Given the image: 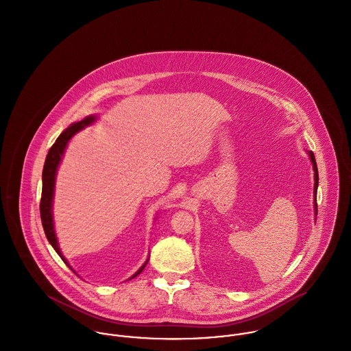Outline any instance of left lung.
Wrapping results in <instances>:
<instances>
[{"mask_svg":"<svg viewBox=\"0 0 351 351\" xmlns=\"http://www.w3.org/2000/svg\"><path fill=\"white\" fill-rule=\"evenodd\" d=\"M309 153V157H311V161H312V165H313V171H315V189H313V194H315V210L317 214V204H316V194H317V186H319V173H317V165H316V160H315V154L312 152H308Z\"/></svg>","mask_w":351,"mask_h":351,"instance_id":"obj_1","label":"left lung"}]
</instances>
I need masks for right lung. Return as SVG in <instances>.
<instances>
[{
	"label": "right lung",
	"instance_id": "obj_1",
	"mask_svg": "<svg viewBox=\"0 0 351 351\" xmlns=\"http://www.w3.org/2000/svg\"><path fill=\"white\" fill-rule=\"evenodd\" d=\"M96 121L95 115H89L85 119H82L81 122L77 123H71V126L64 130L61 133V136L54 142V145L50 147L46 161H45V167H43V175H42V180H43V186H42V198H40V218H42V225L46 233V237L49 240V243L53 245V248L56 250V252L61 256V259L71 267V265L66 262L65 256L62 255L60 245H58V240L54 232V222H53V198H54V184H56V175H57V169L58 165L62 160V154L66 149L68 142L71 141V137L78 133L80 130H82L85 126L92 125ZM147 261L143 263V266H141L140 270L132 277L136 278L141 271L145 269ZM130 278V280H132Z\"/></svg>",
	"mask_w": 351,
	"mask_h": 351
}]
</instances>
